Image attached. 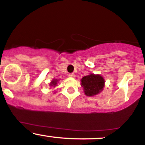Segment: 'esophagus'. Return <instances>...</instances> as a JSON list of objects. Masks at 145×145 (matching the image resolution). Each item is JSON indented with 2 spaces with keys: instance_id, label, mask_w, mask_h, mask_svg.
<instances>
[{
  "instance_id": "esophagus-1",
  "label": "esophagus",
  "mask_w": 145,
  "mask_h": 145,
  "mask_svg": "<svg viewBox=\"0 0 145 145\" xmlns=\"http://www.w3.org/2000/svg\"><path fill=\"white\" fill-rule=\"evenodd\" d=\"M69 76L70 78H74L75 77H76V75H75L74 74H69Z\"/></svg>"
}]
</instances>
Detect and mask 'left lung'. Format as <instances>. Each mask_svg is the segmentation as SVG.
Returning a JSON list of instances; mask_svg holds the SVG:
<instances>
[{
	"mask_svg": "<svg viewBox=\"0 0 145 145\" xmlns=\"http://www.w3.org/2000/svg\"><path fill=\"white\" fill-rule=\"evenodd\" d=\"M104 79L99 74H90L81 80V86L87 96H93L99 93L104 89Z\"/></svg>",
	"mask_w": 145,
	"mask_h": 145,
	"instance_id": "8db88e82",
	"label": "left lung"
}]
</instances>
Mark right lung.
Returning <instances> with one entry per match:
<instances>
[{
    "label": "right lung",
    "instance_id": "1",
    "mask_svg": "<svg viewBox=\"0 0 145 145\" xmlns=\"http://www.w3.org/2000/svg\"><path fill=\"white\" fill-rule=\"evenodd\" d=\"M59 81V80L57 79H53L51 81V82L50 83V86H55L56 84H57V82Z\"/></svg>",
    "mask_w": 145,
    "mask_h": 145
}]
</instances>
